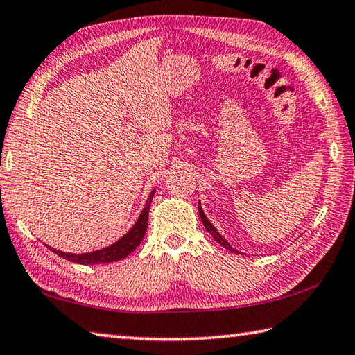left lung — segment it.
Wrapping results in <instances>:
<instances>
[{
	"instance_id": "8db88e82",
	"label": "left lung",
	"mask_w": 355,
	"mask_h": 355,
	"mask_svg": "<svg viewBox=\"0 0 355 355\" xmlns=\"http://www.w3.org/2000/svg\"><path fill=\"white\" fill-rule=\"evenodd\" d=\"M198 205H200V202H198ZM198 212H200V216H201V221H202V224H205V227H206V230L210 233V235H212L214 236V239L216 241V243H220L224 248H227V250L229 252H232V253H236L238 250H236V248H233L229 243H227V241H225L221 235H220V232H218L216 229H215V225L212 224V223H210L209 220H207V216L205 215V212H202V207L201 206H198ZM239 253V252H238ZM241 254H243V253H241Z\"/></svg>"
}]
</instances>
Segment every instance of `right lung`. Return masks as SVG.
Masks as SVG:
<instances>
[{
    "instance_id": "right-lung-1",
    "label": "right lung",
    "mask_w": 355,
    "mask_h": 355,
    "mask_svg": "<svg viewBox=\"0 0 355 355\" xmlns=\"http://www.w3.org/2000/svg\"><path fill=\"white\" fill-rule=\"evenodd\" d=\"M154 195H155V189L149 193L146 206L143 207L141 214L139 215V220L135 221L131 230L125 233V235L119 241H116L114 244L101 248V250L89 252V253H65L61 250H56V248L53 247H49V245L47 247L53 253L61 256V258L70 262L82 263V266H94V263H108V262L123 259L139 247L143 236H145L146 229H148V214H149V207H150V202H153Z\"/></svg>"
}]
</instances>
